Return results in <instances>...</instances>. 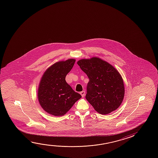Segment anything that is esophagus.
Returning a JSON list of instances; mask_svg holds the SVG:
<instances>
[{
  "label": "esophagus",
  "mask_w": 158,
  "mask_h": 158,
  "mask_svg": "<svg viewBox=\"0 0 158 158\" xmlns=\"http://www.w3.org/2000/svg\"><path fill=\"white\" fill-rule=\"evenodd\" d=\"M80 95H81V96L82 97H84L85 96V92L84 91H81V92H80Z\"/></svg>",
  "instance_id": "34e87169"
}]
</instances>
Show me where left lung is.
Wrapping results in <instances>:
<instances>
[{
  "label": "left lung",
  "mask_w": 158,
  "mask_h": 158,
  "mask_svg": "<svg viewBox=\"0 0 158 158\" xmlns=\"http://www.w3.org/2000/svg\"><path fill=\"white\" fill-rule=\"evenodd\" d=\"M77 64L90 80L85 97L95 110L107 114L118 109L125 94L124 82L118 71L98 57L82 59Z\"/></svg>",
  "instance_id": "obj_1"
}]
</instances>
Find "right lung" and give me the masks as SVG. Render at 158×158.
I'll list each match as a JSON object with an SVG mask.
<instances>
[{"mask_svg": "<svg viewBox=\"0 0 158 158\" xmlns=\"http://www.w3.org/2000/svg\"><path fill=\"white\" fill-rule=\"evenodd\" d=\"M75 62L74 59L57 62L48 68L42 76L38 97L41 107L49 114L62 116L81 97L65 79Z\"/></svg>", "mask_w": 158, "mask_h": 158, "instance_id": "add662e5", "label": "right lung"}]
</instances>
